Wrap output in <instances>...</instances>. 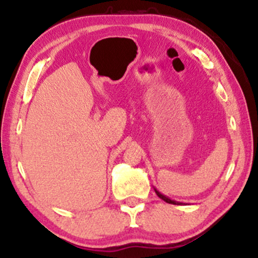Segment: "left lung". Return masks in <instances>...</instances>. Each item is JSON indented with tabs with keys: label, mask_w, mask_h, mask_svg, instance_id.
<instances>
[{
	"label": "left lung",
	"mask_w": 258,
	"mask_h": 258,
	"mask_svg": "<svg viewBox=\"0 0 258 258\" xmlns=\"http://www.w3.org/2000/svg\"><path fill=\"white\" fill-rule=\"evenodd\" d=\"M154 191H156V194H157V196L159 198H161L163 199L164 202H166V203H169V204H174V205H180L181 203H179V202H176V201H172V199H170L169 197H166V196H164V195H161L159 191L157 190V188H154Z\"/></svg>",
	"instance_id": "1"
}]
</instances>
